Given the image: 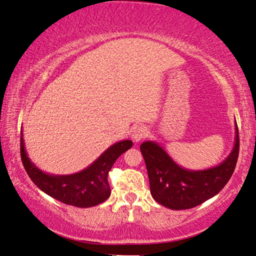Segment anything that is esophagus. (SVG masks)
<instances>
[{"mask_svg":"<svg viewBox=\"0 0 256 256\" xmlns=\"http://www.w3.org/2000/svg\"><path fill=\"white\" fill-rule=\"evenodd\" d=\"M148 132H149V129L146 127H138L135 128L134 130H132V138L134 142H140L141 140L146 138V136H148Z\"/></svg>","mask_w":256,"mask_h":256,"instance_id":"34e87169","label":"esophagus"}]
</instances>
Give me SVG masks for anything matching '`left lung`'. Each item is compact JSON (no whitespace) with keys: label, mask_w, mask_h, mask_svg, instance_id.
<instances>
[{"label":"left lung","mask_w":256,"mask_h":256,"mask_svg":"<svg viewBox=\"0 0 256 256\" xmlns=\"http://www.w3.org/2000/svg\"><path fill=\"white\" fill-rule=\"evenodd\" d=\"M140 149L148 171L152 198L168 208L188 210L214 197L232 177L239 156V132L236 122L232 152L219 166L204 170L178 166L157 142L146 141Z\"/></svg>","instance_id":"left-lung-1"}]
</instances>
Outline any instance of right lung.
I'll use <instances>...</instances> for the list:
<instances>
[{
    "instance_id": "1",
    "label": "right lung",
    "mask_w": 256,
    "mask_h": 256,
    "mask_svg": "<svg viewBox=\"0 0 256 256\" xmlns=\"http://www.w3.org/2000/svg\"><path fill=\"white\" fill-rule=\"evenodd\" d=\"M130 140L116 142L104 152L86 169L72 174H51L34 166L28 157L23 135L20 136V157L28 174L37 188L64 202L76 208H92L107 200L110 196L108 172L118 157L130 149Z\"/></svg>"
}]
</instances>
